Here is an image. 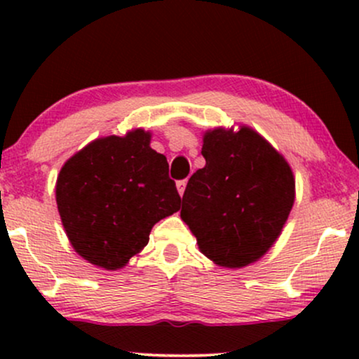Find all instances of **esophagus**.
Masks as SVG:
<instances>
[{
	"label": "esophagus",
	"mask_w": 359,
	"mask_h": 359,
	"mask_svg": "<svg viewBox=\"0 0 359 359\" xmlns=\"http://www.w3.org/2000/svg\"><path fill=\"white\" fill-rule=\"evenodd\" d=\"M185 187H187V180H179V182H177V191H179V194L180 196H184V192H185Z\"/></svg>",
	"instance_id": "1"
}]
</instances>
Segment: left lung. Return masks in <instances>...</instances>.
Instances as JSON below:
<instances>
[{"label":"left lung","instance_id":"left-lung-1","mask_svg":"<svg viewBox=\"0 0 359 359\" xmlns=\"http://www.w3.org/2000/svg\"><path fill=\"white\" fill-rule=\"evenodd\" d=\"M204 168L182 197V217L214 263L241 269L269 251L285 224L295 180L282 155L257 131L222 128L204 135Z\"/></svg>","mask_w":359,"mask_h":359}]
</instances>
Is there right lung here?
<instances>
[{
  "label": "right lung",
  "instance_id": "add662e5",
  "mask_svg": "<svg viewBox=\"0 0 359 359\" xmlns=\"http://www.w3.org/2000/svg\"><path fill=\"white\" fill-rule=\"evenodd\" d=\"M55 194L74 250L106 270L125 266L156 222L180 209L165 155L151 150L143 130L77 151L62 167Z\"/></svg>",
  "mask_w": 359,
  "mask_h": 359
}]
</instances>
